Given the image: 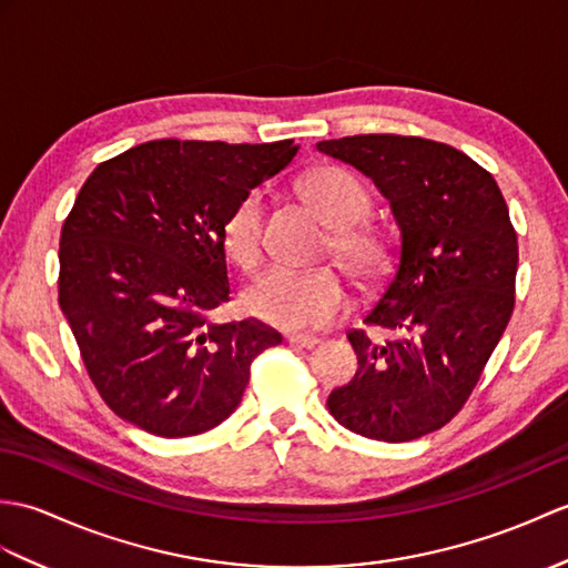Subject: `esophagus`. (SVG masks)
I'll use <instances>...</instances> for the list:
<instances>
[{
    "label": "esophagus",
    "instance_id": "1",
    "mask_svg": "<svg viewBox=\"0 0 568 568\" xmlns=\"http://www.w3.org/2000/svg\"><path fill=\"white\" fill-rule=\"evenodd\" d=\"M285 341L290 346H297V348H314V346H320V338H314V336H305V334H290V336H285Z\"/></svg>",
    "mask_w": 568,
    "mask_h": 568
}]
</instances>
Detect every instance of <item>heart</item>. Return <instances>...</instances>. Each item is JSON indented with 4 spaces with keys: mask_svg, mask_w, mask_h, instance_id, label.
<instances>
[{
    "mask_svg": "<svg viewBox=\"0 0 568 568\" xmlns=\"http://www.w3.org/2000/svg\"><path fill=\"white\" fill-rule=\"evenodd\" d=\"M307 203L328 227L332 252L353 278L375 281L387 268V244L373 230L358 224L365 220L371 201L358 179L336 166L316 169L302 183ZM263 213L266 201L261 191H248L234 203L222 224V246L236 266L252 271L263 256ZM351 297L344 278L332 268L293 271L273 266L244 290V310L278 328H320L348 312Z\"/></svg>",
    "mask_w": 568,
    "mask_h": 568,
    "instance_id": "1",
    "label": "heart"
}]
</instances>
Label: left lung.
Returning a JSON list of instances; mask_svg holds the SVG:
<instances>
[{
  "label": "left lung",
  "instance_id": "8db88e82",
  "mask_svg": "<svg viewBox=\"0 0 568 568\" xmlns=\"http://www.w3.org/2000/svg\"><path fill=\"white\" fill-rule=\"evenodd\" d=\"M316 150L358 169L387 197L397 263L353 328L358 373L328 394L341 426L406 443L443 428L471 394L513 314L518 236L489 171L450 144L404 135L324 140Z\"/></svg>",
  "mask_w": 568,
  "mask_h": 568
}]
</instances>
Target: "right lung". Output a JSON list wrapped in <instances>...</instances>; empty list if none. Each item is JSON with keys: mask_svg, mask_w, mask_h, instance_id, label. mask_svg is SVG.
<instances>
[{"mask_svg": "<svg viewBox=\"0 0 568 568\" xmlns=\"http://www.w3.org/2000/svg\"><path fill=\"white\" fill-rule=\"evenodd\" d=\"M293 140H154L99 164L60 236V310L103 402L152 435L220 426L252 361L281 344L256 320L213 324L230 300L222 224L297 154Z\"/></svg>", "mask_w": 568, "mask_h": 568, "instance_id": "1", "label": "right lung"}]
</instances>
